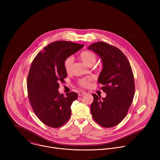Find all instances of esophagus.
<instances>
[{"instance_id":"esophagus-1","label":"esophagus","mask_w":160,"mask_h":160,"mask_svg":"<svg viewBox=\"0 0 160 160\" xmlns=\"http://www.w3.org/2000/svg\"><path fill=\"white\" fill-rule=\"evenodd\" d=\"M85 94H86V92H85L84 91H81V92H78V96H83V95H84Z\"/></svg>"}]
</instances>
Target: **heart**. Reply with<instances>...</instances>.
Masks as SVG:
<instances>
[{
  "label": "heart",
  "instance_id": "obj_1",
  "mask_svg": "<svg viewBox=\"0 0 160 160\" xmlns=\"http://www.w3.org/2000/svg\"><path fill=\"white\" fill-rule=\"evenodd\" d=\"M80 58L85 63L86 65L88 66H92L94 65L96 61V54L88 51H82L80 54ZM73 61V58L72 57H68L67 58L64 62L63 66L64 68V70L67 73H70L72 71V63ZM90 78H83L79 81V84L82 87H87L88 85V82L90 81Z\"/></svg>",
  "mask_w": 160,
  "mask_h": 160
}]
</instances>
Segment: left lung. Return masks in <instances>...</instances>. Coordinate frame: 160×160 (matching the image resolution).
<instances>
[{"label": "left lung", "instance_id": "1", "mask_svg": "<svg viewBox=\"0 0 160 160\" xmlns=\"http://www.w3.org/2000/svg\"><path fill=\"white\" fill-rule=\"evenodd\" d=\"M88 49L99 56L102 70L98 77L101 88L106 98L92 94L94 101L90 106L93 119L105 128L119 124L126 117L135 93V83L130 62L117 48L99 42L91 44Z\"/></svg>", "mask_w": 160, "mask_h": 160}]
</instances>
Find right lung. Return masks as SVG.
Returning a JSON list of instances; mask_svg holds the SVG:
<instances>
[{
    "label": "right lung",
    "mask_w": 160,
    "mask_h": 160,
    "mask_svg": "<svg viewBox=\"0 0 160 160\" xmlns=\"http://www.w3.org/2000/svg\"><path fill=\"white\" fill-rule=\"evenodd\" d=\"M83 47L71 42H54L39 52L32 63L27 78L28 98L36 116L50 127H61L70 118L71 106L78 94H60L59 83L67 77L64 60Z\"/></svg>",
    "instance_id": "right-lung-1"
}]
</instances>
